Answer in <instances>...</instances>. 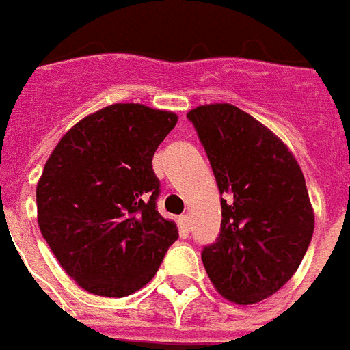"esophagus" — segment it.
<instances>
[{
    "label": "esophagus",
    "instance_id": "obj_1",
    "mask_svg": "<svg viewBox=\"0 0 350 350\" xmlns=\"http://www.w3.org/2000/svg\"><path fill=\"white\" fill-rule=\"evenodd\" d=\"M180 228H182L183 232H189V230H191V221H189V215H182V217H180Z\"/></svg>",
    "mask_w": 350,
    "mask_h": 350
}]
</instances>
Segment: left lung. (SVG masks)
Returning a JSON list of instances; mask_svg holds the SVG:
<instances>
[{"label": "left lung", "instance_id": "left-lung-1", "mask_svg": "<svg viewBox=\"0 0 350 350\" xmlns=\"http://www.w3.org/2000/svg\"><path fill=\"white\" fill-rule=\"evenodd\" d=\"M221 193V234L202 250L215 289L235 304L276 293L299 269L313 235V208L295 155L232 103L187 113Z\"/></svg>", "mask_w": 350, "mask_h": 350}]
</instances>
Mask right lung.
Segmentation results:
<instances>
[{
    "mask_svg": "<svg viewBox=\"0 0 350 350\" xmlns=\"http://www.w3.org/2000/svg\"><path fill=\"white\" fill-rule=\"evenodd\" d=\"M178 122L170 111L113 103L70 128L37 185L38 228L61 267L89 293L126 297L146 286L178 228L155 200L152 157Z\"/></svg>",
    "mask_w": 350,
    "mask_h": 350,
    "instance_id": "obj_1",
    "label": "right lung"
}]
</instances>
